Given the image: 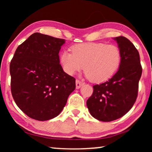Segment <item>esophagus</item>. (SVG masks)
Instances as JSON below:
<instances>
[{
  "mask_svg": "<svg viewBox=\"0 0 152 152\" xmlns=\"http://www.w3.org/2000/svg\"><path fill=\"white\" fill-rule=\"evenodd\" d=\"M84 84V82H82L81 81L78 80H76V89H78L80 88V87L83 85Z\"/></svg>",
  "mask_w": 152,
  "mask_h": 152,
  "instance_id": "obj_1",
  "label": "esophagus"
}]
</instances>
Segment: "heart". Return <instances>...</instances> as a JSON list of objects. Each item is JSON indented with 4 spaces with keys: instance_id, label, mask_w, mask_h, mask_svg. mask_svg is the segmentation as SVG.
<instances>
[{
    "instance_id": "1",
    "label": "heart",
    "mask_w": 152,
    "mask_h": 152,
    "mask_svg": "<svg viewBox=\"0 0 152 152\" xmlns=\"http://www.w3.org/2000/svg\"><path fill=\"white\" fill-rule=\"evenodd\" d=\"M72 53L64 51L60 56L65 72L70 75L83 70L92 82L101 83L109 80L119 68L121 53L115 45L85 43L72 47Z\"/></svg>"
}]
</instances>
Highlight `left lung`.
Returning <instances> with one entry per match:
<instances>
[{"label": "left lung", "mask_w": 152, "mask_h": 152, "mask_svg": "<svg viewBox=\"0 0 152 152\" xmlns=\"http://www.w3.org/2000/svg\"><path fill=\"white\" fill-rule=\"evenodd\" d=\"M114 39L121 53L119 70L108 81L93 86V93L86 102L92 116L104 122L119 119L132 109L142 73L140 53L134 45L123 36Z\"/></svg>", "instance_id": "1"}]
</instances>
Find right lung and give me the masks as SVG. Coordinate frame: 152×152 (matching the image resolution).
<instances>
[{
	"mask_svg": "<svg viewBox=\"0 0 152 152\" xmlns=\"http://www.w3.org/2000/svg\"><path fill=\"white\" fill-rule=\"evenodd\" d=\"M64 43L65 39L35 33L15 51L10 64L11 93L31 119L43 121L57 117L75 90L76 79L60 64Z\"/></svg>",
	"mask_w": 152,
	"mask_h": 152,
	"instance_id": "obj_1",
	"label": "right lung"
}]
</instances>
